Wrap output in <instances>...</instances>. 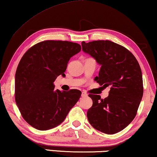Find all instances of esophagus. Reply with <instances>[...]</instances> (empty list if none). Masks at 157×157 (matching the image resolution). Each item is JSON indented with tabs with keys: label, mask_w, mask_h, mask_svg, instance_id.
<instances>
[{
	"label": "esophagus",
	"mask_w": 157,
	"mask_h": 157,
	"mask_svg": "<svg viewBox=\"0 0 157 157\" xmlns=\"http://www.w3.org/2000/svg\"><path fill=\"white\" fill-rule=\"evenodd\" d=\"M82 98H85V97H87V94L85 93V92H82Z\"/></svg>",
	"instance_id": "obj_1"
}]
</instances>
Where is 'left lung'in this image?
I'll return each instance as SVG.
<instances>
[{
	"label": "left lung",
	"mask_w": 157,
	"mask_h": 157,
	"mask_svg": "<svg viewBox=\"0 0 157 157\" xmlns=\"http://www.w3.org/2000/svg\"><path fill=\"white\" fill-rule=\"evenodd\" d=\"M83 52L101 65L94 80L103 87L111 86L109 94L101 99L89 94L92 106L87 119L94 129L115 134L132 122L144 94L142 72L135 56L124 46L111 40L82 42Z\"/></svg>",
	"instance_id": "left-lung-1"
}]
</instances>
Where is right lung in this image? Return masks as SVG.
<instances>
[{"label": "right lung", "mask_w": 157, "mask_h": 157, "mask_svg": "<svg viewBox=\"0 0 157 157\" xmlns=\"http://www.w3.org/2000/svg\"><path fill=\"white\" fill-rule=\"evenodd\" d=\"M78 44L44 40L25 53L15 74V101L23 119L38 130L57 127L66 118L82 92L55 90L54 82L65 76L68 61L81 51Z\"/></svg>", "instance_id": "add662e5"}]
</instances>
